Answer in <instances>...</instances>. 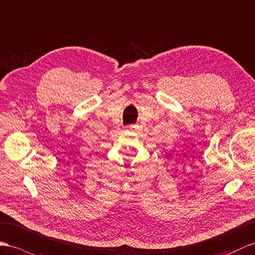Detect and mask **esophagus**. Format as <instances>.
Listing matches in <instances>:
<instances>
[{
  "instance_id": "esophagus-1",
  "label": "esophagus",
  "mask_w": 255,
  "mask_h": 255,
  "mask_svg": "<svg viewBox=\"0 0 255 255\" xmlns=\"http://www.w3.org/2000/svg\"><path fill=\"white\" fill-rule=\"evenodd\" d=\"M129 128V129H135V128H136V127H135V126H133V127H129V128Z\"/></svg>"
}]
</instances>
